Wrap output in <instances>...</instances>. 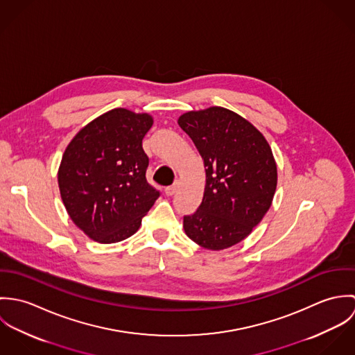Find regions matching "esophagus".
<instances>
[{
	"instance_id": "esophagus-1",
	"label": "esophagus",
	"mask_w": 355,
	"mask_h": 355,
	"mask_svg": "<svg viewBox=\"0 0 355 355\" xmlns=\"http://www.w3.org/2000/svg\"><path fill=\"white\" fill-rule=\"evenodd\" d=\"M176 190H178V182H175L172 186H168V187L165 189V194H166L168 197H172V196L176 193Z\"/></svg>"
}]
</instances>
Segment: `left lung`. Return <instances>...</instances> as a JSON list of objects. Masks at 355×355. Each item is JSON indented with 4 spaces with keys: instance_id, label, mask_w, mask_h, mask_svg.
I'll use <instances>...</instances> for the list:
<instances>
[{
    "instance_id": "obj_1",
    "label": "left lung",
    "mask_w": 355,
    "mask_h": 355,
    "mask_svg": "<svg viewBox=\"0 0 355 355\" xmlns=\"http://www.w3.org/2000/svg\"><path fill=\"white\" fill-rule=\"evenodd\" d=\"M201 154L202 202L183 217L187 236L207 250H224L250 235L269 210L277 168L263 135L221 106L191 110L178 120Z\"/></svg>"
}]
</instances>
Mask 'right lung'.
Here are the masks:
<instances>
[{"label":"right lung","instance_id":"1","mask_svg":"<svg viewBox=\"0 0 355 355\" xmlns=\"http://www.w3.org/2000/svg\"><path fill=\"white\" fill-rule=\"evenodd\" d=\"M148 113L116 107L83 127L58 168V187L72 221L93 241L116 243L134 235L159 197L146 180L142 141Z\"/></svg>","mask_w":355,"mask_h":355}]
</instances>
